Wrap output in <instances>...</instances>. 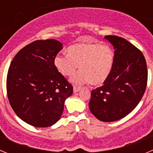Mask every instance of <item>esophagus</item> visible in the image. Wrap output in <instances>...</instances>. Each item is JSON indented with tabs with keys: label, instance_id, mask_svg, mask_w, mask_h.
I'll return each instance as SVG.
<instances>
[{
	"label": "esophagus",
	"instance_id": "esophagus-1",
	"mask_svg": "<svg viewBox=\"0 0 153 153\" xmlns=\"http://www.w3.org/2000/svg\"><path fill=\"white\" fill-rule=\"evenodd\" d=\"M79 90H80V87H79V86H74V93H77L78 91H79Z\"/></svg>",
	"mask_w": 153,
	"mask_h": 153
}]
</instances>
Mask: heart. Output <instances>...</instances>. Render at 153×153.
<instances>
[{
	"mask_svg": "<svg viewBox=\"0 0 153 153\" xmlns=\"http://www.w3.org/2000/svg\"><path fill=\"white\" fill-rule=\"evenodd\" d=\"M67 53L58 54L54 64L66 76L72 75L79 65L80 70L70 79L74 84L90 82L92 85H100L110 75L114 52L108 46L97 43H79L70 46Z\"/></svg>",
	"mask_w": 153,
	"mask_h": 153,
	"instance_id": "b5f03b06",
	"label": "heart"
}]
</instances>
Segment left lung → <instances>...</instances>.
Segmentation results:
<instances>
[{"instance_id":"8db88e82","label":"left lung","mask_w":153,"mask_h":153,"mask_svg":"<svg viewBox=\"0 0 153 153\" xmlns=\"http://www.w3.org/2000/svg\"><path fill=\"white\" fill-rule=\"evenodd\" d=\"M105 39L114 47V63L103 85L93 90L90 111L99 120L113 122L136 108L145 93L148 79L143 53L123 37L107 35Z\"/></svg>"}]
</instances>
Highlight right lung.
Here are the masks:
<instances>
[{
  "label": "right lung",
  "mask_w": 153,
  "mask_h": 153,
  "mask_svg": "<svg viewBox=\"0 0 153 153\" xmlns=\"http://www.w3.org/2000/svg\"><path fill=\"white\" fill-rule=\"evenodd\" d=\"M63 44L51 39L36 40L13 57L7 76V92L19 118L36 127H48L60 120L73 86L60 74L54 59Z\"/></svg>",
  "instance_id": "1"
}]
</instances>
